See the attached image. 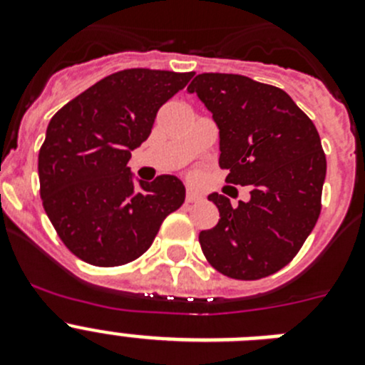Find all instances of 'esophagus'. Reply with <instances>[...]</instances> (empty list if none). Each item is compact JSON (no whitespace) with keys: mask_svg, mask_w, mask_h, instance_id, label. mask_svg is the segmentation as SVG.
<instances>
[{"mask_svg":"<svg viewBox=\"0 0 365 365\" xmlns=\"http://www.w3.org/2000/svg\"><path fill=\"white\" fill-rule=\"evenodd\" d=\"M201 193H197V192H193V190H186V202H197V201H201Z\"/></svg>","mask_w":365,"mask_h":365,"instance_id":"esophagus-1","label":"esophagus"}]
</instances>
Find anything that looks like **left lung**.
<instances>
[{"mask_svg": "<svg viewBox=\"0 0 365 365\" xmlns=\"http://www.w3.org/2000/svg\"><path fill=\"white\" fill-rule=\"evenodd\" d=\"M186 91L212 113L228 182L250 186V199L237 206L215 192L208 195L219 222L199 234L202 254L235 279L278 272L320 215L327 172L320 135L283 89L248 76L202 73Z\"/></svg>", "mask_w": 365, "mask_h": 365, "instance_id": "left-lung-1", "label": "left lung"}]
</instances>
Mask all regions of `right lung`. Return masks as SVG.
<instances>
[{
    "label": "right lung",
    "instance_id": "add662e5",
    "mask_svg": "<svg viewBox=\"0 0 365 365\" xmlns=\"http://www.w3.org/2000/svg\"><path fill=\"white\" fill-rule=\"evenodd\" d=\"M192 73L125 69L109 74L51 118L38 155L47 217L74 256L118 267L143 256L168 215L185 202L173 175L153 182L128 168L160 106Z\"/></svg>",
    "mask_w": 365,
    "mask_h": 365
}]
</instances>
